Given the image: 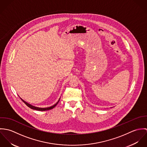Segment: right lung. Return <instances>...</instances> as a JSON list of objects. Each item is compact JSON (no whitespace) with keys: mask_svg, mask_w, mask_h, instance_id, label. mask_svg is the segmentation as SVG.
Here are the masks:
<instances>
[{"mask_svg":"<svg viewBox=\"0 0 147 147\" xmlns=\"http://www.w3.org/2000/svg\"><path fill=\"white\" fill-rule=\"evenodd\" d=\"M21 100L26 104V105H27L29 107H30V109H34V110H39V111H45V110H51V109H53L54 107H55V106L57 105L58 104V102H59V100H60V98L59 99V100H58V101L55 104H54V105H53V106H50V107H44V108H42V107H36V106H33V105H32L31 104H29V103H28V102H26V101H25L24 100H23L22 98H21Z\"/></svg>","mask_w":147,"mask_h":147,"instance_id":"right-lung-1","label":"right lung"}]
</instances>
